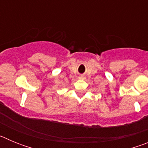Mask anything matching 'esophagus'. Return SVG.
Returning <instances> with one entry per match:
<instances>
[{
  "label": "esophagus",
  "mask_w": 148,
  "mask_h": 148,
  "mask_svg": "<svg viewBox=\"0 0 148 148\" xmlns=\"http://www.w3.org/2000/svg\"><path fill=\"white\" fill-rule=\"evenodd\" d=\"M84 78V75H80V76H79V78Z\"/></svg>",
  "instance_id": "obj_1"
}]
</instances>
